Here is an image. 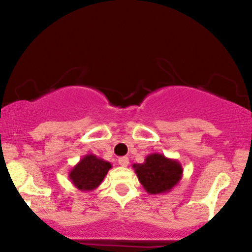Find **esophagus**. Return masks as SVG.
<instances>
[{
    "instance_id": "1",
    "label": "esophagus",
    "mask_w": 252,
    "mask_h": 252,
    "mask_svg": "<svg viewBox=\"0 0 252 252\" xmlns=\"http://www.w3.org/2000/svg\"><path fill=\"white\" fill-rule=\"evenodd\" d=\"M118 163L122 167H126L129 164V158H126V156H122V158H118Z\"/></svg>"
}]
</instances>
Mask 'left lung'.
Here are the masks:
<instances>
[{"label": "left lung", "mask_w": 252, "mask_h": 252, "mask_svg": "<svg viewBox=\"0 0 252 252\" xmlns=\"http://www.w3.org/2000/svg\"><path fill=\"white\" fill-rule=\"evenodd\" d=\"M138 181L148 194H163L172 190L182 179L181 163L163 154L153 153L143 163L132 164Z\"/></svg>", "instance_id": "1"}]
</instances>
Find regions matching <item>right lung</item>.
Segmentation results:
<instances>
[{
    "label": "right lung",
    "mask_w": 252,
    "mask_h": 252,
    "mask_svg": "<svg viewBox=\"0 0 252 252\" xmlns=\"http://www.w3.org/2000/svg\"><path fill=\"white\" fill-rule=\"evenodd\" d=\"M111 167V163L108 161L94 154H88L80 158L79 162L70 170L68 179L79 190L92 192L102 184Z\"/></svg>",
    "instance_id": "obj_1"
}]
</instances>
